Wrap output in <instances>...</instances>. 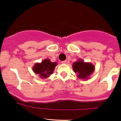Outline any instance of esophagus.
I'll return each instance as SVG.
<instances>
[{
	"label": "esophagus",
	"mask_w": 121,
	"mask_h": 121,
	"mask_svg": "<svg viewBox=\"0 0 121 121\" xmlns=\"http://www.w3.org/2000/svg\"><path fill=\"white\" fill-rule=\"evenodd\" d=\"M61 63H62V64H66V63H67V61H66V60L62 61Z\"/></svg>",
	"instance_id": "1"
}]
</instances>
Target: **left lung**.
Here are the masks:
<instances>
[{
	"label": "left lung",
	"instance_id": "8db88e82",
	"mask_svg": "<svg viewBox=\"0 0 121 121\" xmlns=\"http://www.w3.org/2000/svg\"><path fill=\"white\" fill-rule=\"evenodd\" d=\"M73 69L78 74V77L81 79L88 78L95 70V67L91 63H84L82 60L75 62L73 65Z\"/></svg>",
	"mask_w": 121,
	"mask_h": 121
}]
</instances>
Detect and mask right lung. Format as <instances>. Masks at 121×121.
Segmentation results:
<instances>
[{
    "label": "right lung",
    "mask_w": 121,
    "mask_h": 121,
    "mask_svg": "<svg viewBox=\"0 0 121 121\" xmlns=\"http://www.w3.org/2000/svg\"><path fill=\"white\" fill-rule=\"evenodd\" d=\"M56 65V63H52L50 60L46 59L41 63H36L33 70L35 73L39 75L41 78H46L53 73Z\"/></svg>",
    "instance_id": "add662e5"
}]
</instances>
